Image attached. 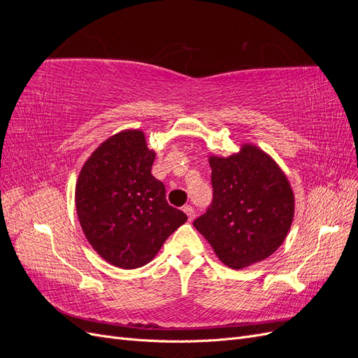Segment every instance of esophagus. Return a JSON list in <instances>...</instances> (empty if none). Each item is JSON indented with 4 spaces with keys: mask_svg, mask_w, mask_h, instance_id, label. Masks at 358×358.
<instances>
[{
    "mask_svg": "<svg viewBox=\"0 0 358 358\" xmlns=\"http://www.w3.org/2000/svg\"><path fill=\"white\" fill-rule=\"evenodd\" d=\"M183 212H185L188 215L189 221L194 220V216H196V210H194L192 206H183Z\"/></svg>",
    "mask_w": 358,
    "mask_h": 358,
    "instance_id": "34e87169",
    "label": "esophagus"
}]
</instances>
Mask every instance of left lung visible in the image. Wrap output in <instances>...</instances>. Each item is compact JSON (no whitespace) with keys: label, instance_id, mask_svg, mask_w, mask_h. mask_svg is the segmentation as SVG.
I'll return each mask as SVG.
<instances>
[{"label":"left lung","instance_id":"1","mask_svg":"<svg viewBox=\"0 0 358 358\" xmlns=\"http://www.w3.org/2000/svg\"><path fill=\"white\" fill-rule=\"evenodd\" d=\"M212 203L194 227L221 262L243 268L282 245L294 216V194L276 162L243 145L239 154L210 157Z\"/></svg>","mask_w":358,"mask_h":358}]
</instances>
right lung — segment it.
<instances>
[{"label":"right lung","instance_id":"right-lung-1","mask_svg":"<svg viewBox=\"0 0 358 358\" xmlns=\"http://www.w3.org/2000/svg\"><path fill=\"white\" fill-rule=\"evenodd\" d=\"M154 159L143 131L125 129L94 150L76 183V209L86 239L116 267L148 264L188 220L167 203L164 183L150 173Z\"/></svg>","mask_w":358,"mask_h":358}]
</instances>
